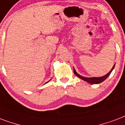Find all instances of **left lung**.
<instances>
[{"label": "left lung", "mask_w": 125, "mask_h": 125, "mask_svg": "<svg viewBox=\"0 0 125 125\" xmlns=\"http://www.w3.org/2000/svg\"><path fill=\"white\" fill-rule=\"evenodd\" d=\"M115 65V64H114L113 67L111 68V71H109V73H107V74H106L105 75H104V76L100 77H83V76H81V75H80L79 74H78V73H77V71H75V69H74V68H73V72H74V73H75V75H76V76H77L78 77H79L80 79H81L82 80H83V81H84L87 82V83H88L99 84V83H101L102 82L104 81L108 77V76L111 74V73L112 72L113 69H114Z\"/></svg>", "instance_id": "obj_1"}]
</instances>
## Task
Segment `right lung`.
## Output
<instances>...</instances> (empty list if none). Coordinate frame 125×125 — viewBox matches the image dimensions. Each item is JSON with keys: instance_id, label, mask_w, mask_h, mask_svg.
I'll return each mask as SVG.
<instances>
[{"instance_id": "1", "label": "right lung", "mask_w": 125, "mask_h": 125, "mask_svg": "<svg viewBox=\"0 0 125 125\" xmlns=\"http://www.w3.org/2000/svg\"><path fill=\"white\" fill-rule=\"evenodd\" d=\"M47 83H48V82H47Z\"/></svg>"}]
</instances>
